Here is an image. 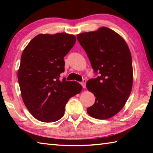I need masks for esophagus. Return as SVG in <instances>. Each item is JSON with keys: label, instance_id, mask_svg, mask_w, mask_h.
Segmentation results:
<instances>
[{"label": "esophagus", "instance_id": "1", "mask_svg": "<svg viewBox=\"0 0 153 153\" xmlns=\"http://www.w3.org/2000/svg\"><path fill=\"white\" fill-rule=\"evenodd\" d=\"M86 80L85 79H83V81L81 82L82 86L83 88H86Z\"/></svg>", "mask_w": 153, "mask_h": 153}]
</instances>
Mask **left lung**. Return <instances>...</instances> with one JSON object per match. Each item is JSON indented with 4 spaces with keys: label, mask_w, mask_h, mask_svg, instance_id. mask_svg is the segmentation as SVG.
<instances>
[{
    "label": "left lung",
    "mask_w": 153,
    "mask_h": 153,
    "mask_svg": "<svg viewBox=\"0 0 153 153\" xmlns=\"http://www.w3.org/2000/svg\"><path fill=\"white\" fill-rule=\"evenodd\" d=\"M97 78L89 79L87 89L94 94L95 102L87 108L91 117L98 120L112 117L122 109L133 84L132 60L126 41L106 27L77 35Z\"/></svg>",
    "instance_id": "1"
}]
</instances>
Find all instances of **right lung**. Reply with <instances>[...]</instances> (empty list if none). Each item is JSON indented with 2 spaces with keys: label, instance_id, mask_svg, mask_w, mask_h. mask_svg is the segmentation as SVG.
<instances>
[{
  "label": "right lung",
  "instance_id": "add662e5",
  "mask_svg": "<svg viewBox=\"0 0 153 153\" xmlns=\"http://www.w3.org/2000/svg\"><path fill=\"white\" fill-rule=\"evenodd\" d=\"M76 36L67 33H40L23 51L17 77L25 107L36 120L54 122L63 117L69 99L82 91L75 81L61 80L64 56L73 47Z\"/></svg>",
  "mask_w": 153,
  "mask_h": 153
}]
</instances>
